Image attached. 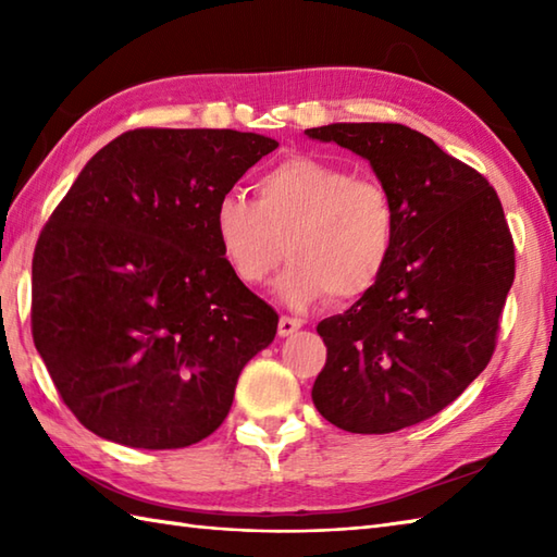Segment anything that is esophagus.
<instances>
[{
    "mask_svg": "<svg viewBox=\"0 0 557 557\" xmlns=\"http://www.w3.org/2000/svg\"><path fill=\"white\" fill-rule=\"evenodd\" d=\"M299 327H301V318L282 315L280 318V325H277V333H280V337H289L292 333H297Z\"/></svg>",
    "mask_w": 557,
    "mask_h": 557,
    "instance_id": "esophagus-1",
    "label": "esophagus"
}]
</instances>
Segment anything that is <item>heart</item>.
I'll list each match as a JSON object with an SVG mask.
<instances>
[{"instance_id": "obj_1", "label": "heart", "mask_w": 557, "mask_h": 557, "mask_svg": "<svg viewBox=\"0 0 557 557\" xmlns=\"http://www.w3.org/2000/svg\"><path fill=\"white\" fill-rule=\"evenodd\" d=\"M256 196L224 194L212 212L220 253L242 285H263L285 253L292 263L277 289L292 306L325 294L354 301L385 275L397 239V208L381 180L294 156L258 176Z\"/></svg>"}]
</instances>
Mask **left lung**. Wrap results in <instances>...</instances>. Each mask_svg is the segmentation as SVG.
<instances>
[{"mask_svg": "<svg viewBox=\"0 0 557 557\" xmlns=\"http://www.w3.org/2000/svg\"><path fill=\"white\" fill-rule=\"evenodd\" d=\"M371 162L393 194L397 239L381 282L318 323L323 419L393 433L435 417L486 369L515 282V242L486 176L405 124L306 128Z\"/></svg>", "mask_w": 557, "mask_h": 557, "instance_id": "obj_1", "label": "left lung"}]
</instances>
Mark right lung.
<instances>
[{"label":"right lung","mask_w":557,"mask_h":557,"mask_svg":"<svg viewBox=\"0 0 557 557\" xmlns=\"http://www.w3.org/2000/svg\"><path fill=\"white\" fill-rule=\"evenodd\" d=\"M275 148L232 128H134L59 200L33 253L30 330L88 431L176 449L230 413L242 369L280 318L234 280L212 212Z\"/></svg>","instance_id":"1"}]
</instances>
